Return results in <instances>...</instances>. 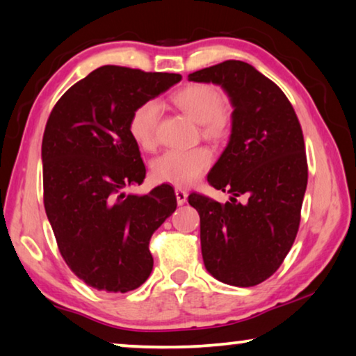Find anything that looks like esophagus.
<instances>
[{
  "mask_svg": "<svg viewBox=\"0 0 356 356\" xmlns=\"http://www.w3.org/2000/svg\"><path fill=\"white\" fill-rule=\"evenodd\" d=\"M176 197H177L179 206H184V204L186 202V197H188V193L182 188H176Z\"/></svg>",
  "mask_w": 356,
  "mask_h": 356,
  "instance_id": "obj_1",
  "label": "esophagus"
}]
</instances>
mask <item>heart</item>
Here are the masks:
<instances>
[{
	"mask_svg": "<svg viewBox=\"0 0 356 356\" xmlns=\"http://www.w3.org/2000/svg\"><path fill=\"white\" fill-rule=\"evenodd\" d=\"M174 102L186 116L204 125V135L222 138L227 135L231 120L222 111L225 100L215 88L207 84H191L174 95ZM160 105L147 100L131 113L129 130L141 147H152L159 125ZM212 165V152L206 147L191 150H168L152 163V176L156 182L174 186H190L202 177Z\"/></svg>",
	"mask_w": 356,
	"mask_h": 356,
	"instance_id": "b5f03b06",
	"label": "heart"
}]
</instances>
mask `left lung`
Here are the masks:
<instances>
[{
  "instance_id": "left-lung-1",
  "label": "left lung",
  "mask_w": 356,
  "mask_h": 356,
  "mask_svg": "<svg viewBox=\"0 0 356 356\" xmlns=\"http://www.w3.org/2000/svg\"><path fill=\"white\" fill-rule=\"evenodd\" d=\"M188 80L220 86L234 110L227 146L207 176L231 197L221 204L188 196L201 218L204 265L225 284H261L280 268L298 231L308 185L303 131L284 92L248 63L229 59Z\"/></svg>"
}]
</instances>
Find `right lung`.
Segmentation results:
<instances>
[{
  "label": "right lung",
  "instance_id": "add662e5",
  "mask_svg": "<svg viewBox=\"0 0 356 356\" xmlns=\"http://www.w3.org/2000/svg\"><path fill=\"white\" fill-rule=\"evenodd\" d=\"M182 80L104 65L53 108L42 140L44 204L59 251L88 286L125 293L149 278V240L177 207L172 186L124 191L146 177L131 113Z\"/></svg>",
  "mask_w": 356,
  "mask_h": 356
}]
</instances>
